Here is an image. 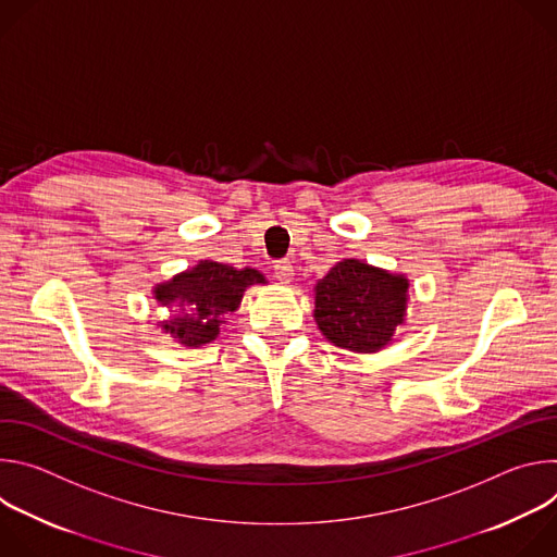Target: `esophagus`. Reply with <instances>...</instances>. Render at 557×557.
I'll list each match as a JSON object with an SVG mask.
<instances>
[{
	"label": "esophagus",
	"instance_id": "34e87169",
	"mask_svg": "<svg viewBox=\"0 0 557 557\" xmlns=\"http://www.w3.org/2000/svg\"><path fill=\"white\" fill-rule=\"evenodd\" d=\"M273 271H275V277L282 282V284H288L290 280H293V264L288 262V260H277L275 262V267H273Z\"/></svg>",
	"mask_w": 557,
	"mask_h": 557
}]
</instances>
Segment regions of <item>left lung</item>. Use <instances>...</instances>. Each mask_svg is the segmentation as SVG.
I'll list each match as a JSON object with an SVG mask.
<instances>
[{"instance_id":"8db88e82","label":"left lung","mask_w":557,"mask_h":557,"mask_svg":"<svg viewBox=\"0 0 557 557\" xmlns=\"http://www.w3.org/2000/svg\"><path fill=\"white\" fill-rule=\"evenodd\" d=\"M408 280L361 260L337 262L314 284V322L352 352H379L406 322Z\"/></svg>"}]
</instances>
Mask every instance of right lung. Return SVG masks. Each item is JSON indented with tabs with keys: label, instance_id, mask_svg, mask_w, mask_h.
Returning a JSON list of instances; mask_svg holds the SVG:
<instances>
[{
	"label": "right lung",
	"instance_id": "add662e5",
	"mask_svg": "<svg viewBox=\"0 0 557 557\" xmlns=\"http://www.w3.org/2000/svg\"><path fill=\"white\" fill-rule=\"evenodd\" d=\"M253 284H267L256 269L200 260L194 269L153 286L156 301L170 308V320L161 326L187 348L205 346L220 335L226 314L237 310Z\"/></svg>",
	"mask_w": 557,
	"mask_h": 557
}]
</instances>
